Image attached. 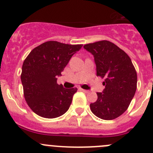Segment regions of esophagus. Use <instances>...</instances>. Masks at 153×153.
Returning <instances> with one entry per match:
<instances>
[{"instance_id":"1","label":"esophagus","mask_w":153,"mask_h":153,"mask_svg":"<svg viewBox=\"0 0 153 153\" xmlns=\"http://www.w3.org/2000/svg\"><path fill=\"white\" fill-rule=\"evenodd\" d=\"M81 91H82L85 92V93H89V91H88V90H85V89L81 88Z\"/></svg>"}]
</instances>
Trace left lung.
Instances as JSON below:
<instances>
[{
  "label": "left lung",
  "instance_id": "obj_1",
  "mask_svg": "<svg viewBox=\"0 0 153 153\" xmlns=\"http://www.w3.org/2000/svg\"><path fill=\"white\" fill-rule=\"evenodd\" d=\"M94 57L97 76L104 78L103 92L90 104L91 112L100 119L117 118L127 110L137 86V74L130 58L113 42L101 40L85 44Z\"/></svg>",
  "mask_w": 153,
  "mask_h": 153
}]
</instances>
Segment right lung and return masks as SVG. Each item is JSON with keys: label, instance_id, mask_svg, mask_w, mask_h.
Listing matches in <instances>:
<instances>
[{"label": "right lung", "instance_id": "right-lung-1", "mask_svg": "<svg viewBox=\"0 0 153 153\" xmlns=\"http://www.w3.org/2000/svg\"><path fill=\"white\" fill-rule=\"evenodd\" d=\"M82 46L48 41L34 48L25 59L20 75L23 95L37 115L56 118L68 110L78 89L64 88L58 85L57 77Z\"/></svg>", "mask_w": 153, "mask_h": 153}]
</instances>
